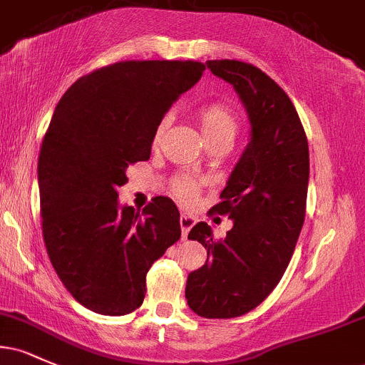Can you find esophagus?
I'll return each instance as SVG.
<instances>
[{
  "mask_svg": "<svg viewBox=\"0 0 365 365\" xmlns=\"http://www.w3.org/2000/svg\"><path fill=\"white\" fill-rule=\"evenodd\" d=\"M195 225V216L182 215L180 216V228H182V238H187L192 226Z\"/></svg>",
  "mask_w": 365,
  "mask_h": 365,
  "instance_id": "esophagus-1",
  "label": "esophagus"
}]
</instances>
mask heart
Instances as JSON below:
<instances>
[{"label": "heart", "mask_w": 365, "mask_h": 365, "mask_svg": "<svg viewBox=\"0 0 365 365\" xmlns=\"http://www.w3.org/2000/svg\"><path fill=\"white\" fill-rule=\"evenodd\" d=\"M197 121H199L200 130H202L204 137H206L207 142L211 140H226L232 144L233 139L238 133V118L235 113L230 110L228 106L221 103H209L200 106L195 113ZM166 121H161L158 125L156 132H154V144H158L161 140L163 133H165ZM173 194L178 197L183 202H188V200L194 199L195 195V183L194 180L187 177H180L173 182Z\"/></svg>", "instance_id": "b5f03b06"}]
</instances>
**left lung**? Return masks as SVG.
Wrapping results in <instances>:
<instances>
[{
	"label": "left lung",
	"instance_id": "8db88e82",
	"mask_svg": "<svg viewBox=\"0 0 365 365\" xmlns=\"http://www.w3.org/2000/svg\"><path fill=\"white\" fill-rule=\"evenodd\" d=\"M206 65L237 91L250 142L211 209L232 217L233 228L223 240L204 221L188 233L207 261L188 274L185 299L197 316L230 319L257 307L287 271L305 217L309 144L290 98L262 70L237 60Z\"/></svg>",
	"mask_w": 365,
	"mask_h": 365
}]
</instances>
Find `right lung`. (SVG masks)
I'll return each instance as SVG.
<instances>
[{"instance_id":"obj_1","label":"right lung","mask_w":365,"mask_h":365,"mask_svg":"<svg viewBox=\"0 0 365 365\" xmlns=\"http://www.w3.org/2000/svg\"><path fill=\"white\" fill-rule=\"evenodd\" d=\"M204 70L199 61H120L78 78L53 113L37 163L43 237L61 283L92 312L139 309L149 267L182 235L173 200L120 207L118 187L130 165L148 161L165 113Z\"/></svg>"}]
</instances>
